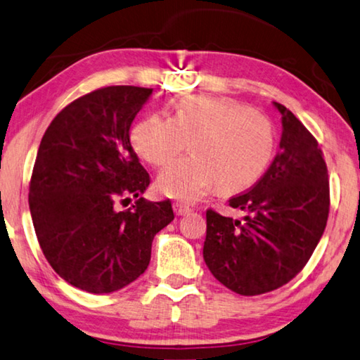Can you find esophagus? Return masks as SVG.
Wrapping results in <instances>:
<instances>
[{"mask_svg":"<svg viewBox=\"0 0 360 360\" xmlns=\"http://www.w3.org/2000/svg\"><path fill=\"white\" fill-rule=\"evenodd\" d=\"M174 212L176 215H186V214H190L191 209H190V205H186V204L174 202Z\"/></svg>","mask_w":360,"mask_h":360,"instance_id":"obj_1","label":"esophagus"}]
</instances>
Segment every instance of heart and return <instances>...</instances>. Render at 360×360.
Returning <instances> with one entry per match:
<instances>
[{
    "label": "heart",
    "mask_w": 360,
    "mask_h": 360,
    "mask_svg": "<svg viewBox=\"0 0 360 360\" xmlns=\"http://www.w3.org/2000/svg\"><path fill=\"white\" fill-rule=\"evenodd\" d=\"M158 186L180 201H196L212 185L239 191L260 179L274 155V127L266 116L229 97L188 96L174 117L151 115L134 126V150L153 166H166Z\"/></svg>",
    "instance_id": "heart-1"
}]
</instances>
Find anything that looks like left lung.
Masks as SVG:
<instances>
[{"instance_id": "obj_1", "label": "left lung", "mask_w": 360, "mask_h": 360, "mask_svg": "<svg viewBox=\"0 0 360 360\" xmlns=\"http://www.w3.org/2000/svg\"><path fill=\"white\" fill-rule=\"evenodd\" d=\"M274 105L282 115L279 153L249 191L229 199L244 217L205 212V264L217 281L245 297L276 290L295 278L321 240L330 210L319 143L290 110Z\"/></svg>"}]
</instances>
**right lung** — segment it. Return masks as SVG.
Listing matches in <instances>:
<instances>
[{
	"instance_id": "1",
	"label": "right lung",
	"mask_w": 360,
	"mask_h": 360,
	"mask_svg": "<svg viewBox=\"0 0 360 360\" xmlns=\"http://www.w3.org/2000/svg\"><path fill=\"white\" fill-rule=\"evenodd\" d=\"M151 94L137 86L92 91L41 139L28 193L34 233L52 269L84 292H116L143 274L153 238L174 220L169 199L141 198L150 175L129 135ZM131 195L133 207L116 211Z\"/></svg>"
}]
</instances>
